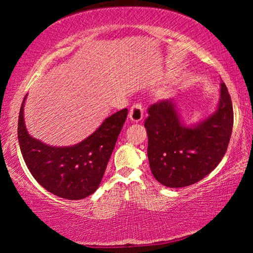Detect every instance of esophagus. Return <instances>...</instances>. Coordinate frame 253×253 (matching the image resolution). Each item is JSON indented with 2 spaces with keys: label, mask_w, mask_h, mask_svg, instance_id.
Wrapping results in <instances>:
<instances>
[{
  "label": "esophagus",
  "mask_w": 253,
  "mask_h": 253,
  "mask_svg": "<svg viewBox=\"0 0 253 253\" xmlns=\"http://www.w3.org/2000/svg\"><path fill=\"white\" fill-rule=\"evenodd\" d=\"M130 118L131 122L134 123H138L143 119L144 117V108H143V105L140 104V102H136V104L132 105L130 107V110H129V115H128Z\"/></svg>",
  "instance_id": "obj_1"
}]
</instances>
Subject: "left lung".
Masks as SVG:
<instances>
[{
    "label": "left lung",
    "instance_id": "left-lung-1",
    "mask_svg": "<svg viewBox=\"0 0 253 253\" xmlns=\"http://www.w3.org/2000/svg\"><path fill=\"white\" fill-rule=\"evenodd\" d=\"M170 100L148 107L144 126L151 170L168 187H184L201 181L219 165L228 149L233 127V107L224 83L216 110L192 127L182 125Z\"/></svg>",
    "mask_w": 253,
    "mask_h": 253
}]
</instances>
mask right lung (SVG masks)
Returning <instances> with one entry per match:
<instances>
[{
	"mask_svg": "<svg viewBox=\"0 0 253 253\" xmlns=\"http://www.w3.org/2000/svg\"><path fill=\"white\" fill-rule=\"evenodd\" d=\"M21 105L18 139L30 173L46 191L62 199L81 200L95 192L126 121L127 108L106 118L83 142L69 147H52L30 136Z\"/></svg>",
	"mask_w": 253,
	"mask_h": 253,
	"instance_id": "obj_1",
	"label": "right lung"
}]
</instances>
